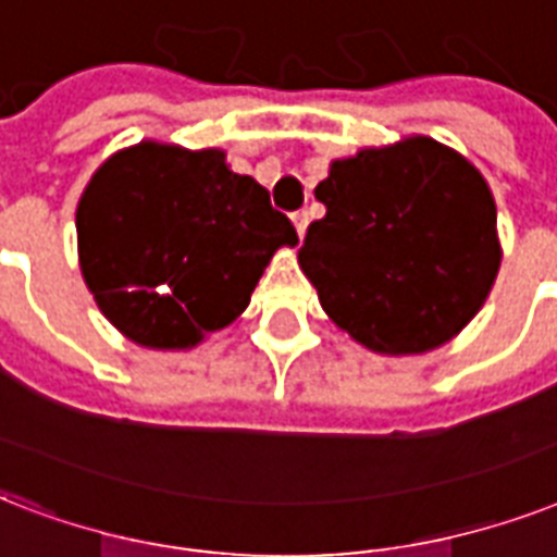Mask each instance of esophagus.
<instances>
[{
	"label": "esophagus",
	"mask_w": 557,
	"mask_h": 557,
	"mask_svg": "<svg viewBox=\"0 0 557 557\" xmlns=\"http://www.w3.org/2000/svg\"><path fill=\"white\" fill-rule=\"evenodd\" d=\"M293 226H296V235L305 238V230H308V211H296V214H293Z\"/></svg>",
	"instance_id": "1"
}]
</instances>
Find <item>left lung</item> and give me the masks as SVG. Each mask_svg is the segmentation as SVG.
Here are the masks:
<instances>
[{
    "label": "left lung",
    "mask_w": 557,
    "mask_h": 557,
    "mask_svg": "<svg viewBox=\"0 0 557 557\" xmlns=\"http://www.w3.org/2000/svg\"><path fill=\"white\" fill-rule=\"evenodd\" d=\"M299 249L327 319L374 355H426L488 299L503 247L471 159L430 136L334 159Z\"/></svg>",
    "instance_id": "obj_1"
}]
</instances>
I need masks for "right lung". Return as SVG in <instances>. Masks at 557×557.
<instances>
[{
  "mask_svg": "<svg viewBox=\"0 0 557 557\" xmlns=\"http://www.w3.org/2000/svg\"><path fill=\"white\" fill-rule=\"evenodd\" d=\"M77 261L103 317L153 351H188L247 310L275 249L296 247L226 150L145 139L103 159L75 211Z\"/></svg>",
  "mask_w": 557,
  "mask_h": 557,
  "instance_id": "1",
  "label": "right lung"
}]
</instances>
